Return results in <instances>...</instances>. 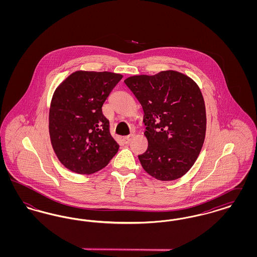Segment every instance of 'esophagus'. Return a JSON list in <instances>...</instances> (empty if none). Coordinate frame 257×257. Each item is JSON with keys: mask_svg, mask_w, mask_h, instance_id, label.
I'll use <instances>...</instances> for the list:
<instances>
[{"mask_svg": "<svg viewBox=\"0 0 257 257\" xmlns=\"http://www.w3.org/2000/svg\"><path fill=\"white\" fill-rule=\"evenodd\" d=\"M134 138V135H129V136H126V137H123V142L124 144H129L131 142V140Z\"/></svg>", "mask_w": 257, "mask_h": 257, "instance_id": "1", "label": "esophagus"}]
</instances>
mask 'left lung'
I'll return each mask as SVG.
<instances>
[{"label":"left lung","instance_id":"1","mask_svg":"<svg viewBox=\"0 0 257 257\" xmlns=\"http://www.w3.org/2000/svg\"><path fill=\"white\" fill-rule=\"evenodd\" d=\"M144 110L147 150L139 160L161 181L182 177L194 166L206 133V110L196 82L175 70L124 80Z\"/></svg>","mask_w":257,"mask_h":257}]
</instances>
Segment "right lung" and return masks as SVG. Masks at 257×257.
Masks as SVG:
<instances>
[{
    "label": "right lung",
    "mask_w": 257,
    "mask_h": 257,
    "mask_svg": "<svg viewBox=\"0 0 257 257\" xmlns=\"http://www.w3.org/2000/svg\"><path fill=\"white\" fill-rule=\"evenodd\" d=\"M121 74L78 70L54 91L49 110L51 145L61 164L78 174L105 168L118 151L102 106Z\"/></svg>",
    "instance_id": "obj_1"
}]
</instances>
